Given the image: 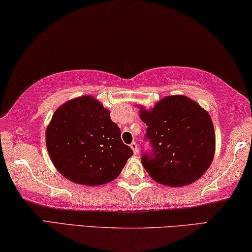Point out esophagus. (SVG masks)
<instances>
[{
  "label": "esophagus",
  "instance_id": "1",
  "mask_svg": "<svg viewBox=\"0 0 252 252\" xmlns=\"http://www.w3.org/2000/svg\"><path fill=\"white\" fill-rule=\"evenodd\" d=\"M130 148H131V149H133V152H134V154H135V155H136V154H137V153H138L137 144H136V143H131V144H130Z\"/></svg>",
  "mask_w": 252,
  "mask_h": 252
}]
</instances>
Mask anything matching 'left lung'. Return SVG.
<instances>
[{
	"instance_id": "8db88e82",
	"label": "left lung",
	"mask_w": 252,
	"mask_h": 252,
	"mask_svg": "<svg viewBox=\"0 0 252 252\" xmlns=\"http://www.w3.org/2000/svg\"><path fill=\"white\" fill-rule=\"evenodd\" d=\"M139 117L147 125L152 155L142 164L156 183L184 187L195 183L213 162L216 152L214 124L206 109L187 96L171 95L146 109Z\"/></svg>"
}]
</instances>
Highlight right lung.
<instances>
[{
    "label": "right lung",
    "mask_w": 252,
    "mask_h": 252,
    "mask_svg": "<svg viewBox=\"0 0 252 252\" xmlns=\"http://www.w3.org/2000/svg\"><path fill=\"white\" fill-rule=\"evenodd\" d=\"M46 147L57 171L84 186L116 179L133 151L98 99L84 95L69 99L53 114L46 127Z\"/></svg>",
    "instance_id": "right-lung-1"
}]
</instances>
